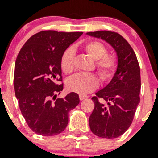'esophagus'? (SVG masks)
<instances>
[{"mask_svg": "<svg viewBox=\"0 0 158 158\" xmlns=\"http://www.w3.org/2000/svg\"><path fill=\"white\" fill-rule=\"evenodd\" d=\"M89 98V96L88 95H84V94H79V99L80 100H84L85 98Z\"/></svg>", "mask_w": 158, "mask_h": 158, "instance_id": "obj_1", "label": "esophagus"}]
</instances>
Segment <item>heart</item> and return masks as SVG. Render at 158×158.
<instances>
[{
  "instance_id": "obj_1",
  "label": "heart",
  "mask_w": 158,
  "mask_h": 158,
  "mask_svg": "<svg viewBox=\"0 0 158 158\" xmlns=\"http://www.w3.org/2000/svg\"><path fill=\"white\" fill-rule=\"evenodd\" d=\"M82 49L90 58L95 60L94 68L103 81L108 82L113 79L118 68V60L114 55L107 54L108 51L104 44L97 40H91L86 42ZM73 60V50H66L60 59V68L63 73L69 74L74 71ZM66 85L72 92L84 94L97 89L99 80L94 74H78L69 79Z\"/></svg>"
}]
</instances>
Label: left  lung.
Listing matches in <instances>:
<instances>
[{"label":"left lung","instance_id":"8db88e82","mask_svg":"<svg viewBox=\"0 0 158 158\" xmlns=\"http://www.w3.org/2000/svg\"><path fill=\"white\" fill-rule=\"evenodd\" d=\"M87 35L109 43L118 58V69L111 82L92 98L94 108L89 117V127L94 134L103 138H116L132 124L140 102L139 64L129 43L118 33L99 31Z\"/></svg>","mask_w":158,"mask_h":158}]
</instances>
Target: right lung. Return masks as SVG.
I'll return each mask as SVG.
<instances>
[{"instance_id":"obj_1","label":"right lung","mask_w":158,"mask_h":158,"mask_svg":"<svg viewBox=\"0 0 158 158\" xmlns=\"http://www.w3.org/2000/svg\"><path fill=\"white\" fill-rule=\"evenodd\" d=\"M83 32L43 31L32 35L18 54L14 89L20 112L34 132L55 136L65 129L69 112L79 103L76 93L56 98L63 90L60 59Z\"/></svg>"}]
</instances>
